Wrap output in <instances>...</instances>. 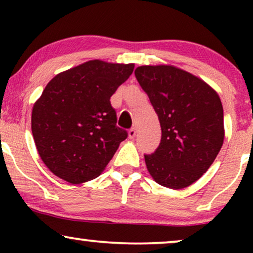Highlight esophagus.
<instances>
[{
    "mask_svg": "<svg viewBox=\"0 0 253 253\" xmlns=\"http://www.w3.org/2000/svg\"><path fill=\"white\" fill-rule=\"evenodd\" d=\"M127 134H129V138L130 139H133L134 137H136L137 134V131H136V127H131V129L127 131Z\"/></svg>",
    "mask_w": 253,
    "mask_h": 253,
    "instance_id": "34e87169",
    "label": "esophagus"
}]
</instances>
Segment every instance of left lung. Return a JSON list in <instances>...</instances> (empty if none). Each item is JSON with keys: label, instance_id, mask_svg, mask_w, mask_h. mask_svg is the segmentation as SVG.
I'll list each match as a JSON object with an SVG mask.
<instances>
[{"label": "left lung", "instance_id": "obj_1", "mask_svg": "<svg viewBox=\"0 0 253 253\" xmlns=\"http://www.w3.org/2000/svg\"><path fill=\"white\" fill-rule=\"evenodd\" d=\"M161 126V141L145 154L158 184L174 190L191 185L211 167L222 147L223 108L217 93L190 72L172 65L134 70Z\"/></svg>", "mask_w": 253, "mask_h": 253}]
</instances>
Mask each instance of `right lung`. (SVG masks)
Instances as JSON below:
<instances>
[{
	"mask_svg": "<svg viewBox=\"0 0 253 253\" xmlns=\"http://www.w3.org/2000/svg\"><path fill=\"white\" fill-rule=\"evenodd\" d=\"M134 64L93 60L55 76L32 109V134L47 168L71 184L101 174L127 137L110 105Z\"/></svg>",
	"mask_w": 253,
	"mask_h": 253,
	"instance_id": "obj_1",
	"label": "right lung"
}]
</instances>
